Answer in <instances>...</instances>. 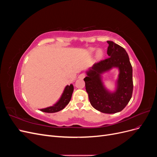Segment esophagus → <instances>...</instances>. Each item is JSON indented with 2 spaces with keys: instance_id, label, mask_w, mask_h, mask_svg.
Returning <instances> with one entry per match:
<instances>
[{
  "instance_id": "34e87169",
  "label": "esophagus",
  "mask_w": 157,
  "mask_h": 157,
  "mask_svg": "<svg viewBox=\"0 0 157 157\" xmlns=\"http://www.w3.org/2000/svg\"><path fill=\"white\" fill-rule=\"evenodd\" d=\"M85 76H86V74L83 73H81V74L79 75L78 78H80V79H83V78L85 77Z\"/></svg>"
}]
</instances>
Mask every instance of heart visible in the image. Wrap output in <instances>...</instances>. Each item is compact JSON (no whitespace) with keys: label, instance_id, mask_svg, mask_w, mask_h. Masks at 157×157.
I'll use <instances>...</instances> for the list:
<instances>
[{"label":"heart","instance_id":"obj_1","mask_svg":"<svg viewBox=\"0 0 157 157\" xmlns=\"http://www.w3.org/2000/svg\"><path fill=\"white\" fill-rule=\"evenodd\" d=\"M94 50H95V49H94V48H92L90 49V52H91V53H92V52H93ZM96 56H97L98 58H101V57L103 56V53H102L101 50H98L97 54H96Z\"/></svg>","mask_w":157,"mask_h":157}]
</instances>
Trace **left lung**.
<instances>
[{
	"label": "left lung",
	"mask_w": 157,
	"mask_h": 157,
	"mask_svg": "<svg viewBox=\"0 0 157 157\" xmlns=\"http://www.w3.org/2000/svg\"><path fill=\"white\" fill-rule=\"evenodd\" d=\"M107 43L108 58L95 63L84 80L92 106L101 113L113 114L121 111L132 96V67L124 48L112 41ZM112 67L120 71L117 90L114 93L105 89L100 78V74Z\"/></svg>",
	"instance_id": "1"
}]
</instances>
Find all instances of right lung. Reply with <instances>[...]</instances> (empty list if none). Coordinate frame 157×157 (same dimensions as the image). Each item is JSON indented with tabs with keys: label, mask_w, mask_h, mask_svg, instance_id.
I'll list each match as a JSON object with an SVG mask.
<instances>
[{
	"label": "right lung",
	"mask_w": 157,
	"mask_h": 157,
	"mask_svg": "<svg viewBox=\"0 0 157 157\" xmlns=\"http://www.w3.org/2000/svg\"><path fill=\"white\" fill-rule=\"evenodd\" d=\"M73 90L74 88L72 84H71L70 86L67 85V86L65 87L62 96H61L60 99L58 103L55 104L53 106L40 109V111L45 113H52L58 112L61 110H62V109H64L65 106L69 103L71 99V96H72V94L73 92Z\"/></svg>",
	"instance_id": "obj_1"
}]
</instances>
